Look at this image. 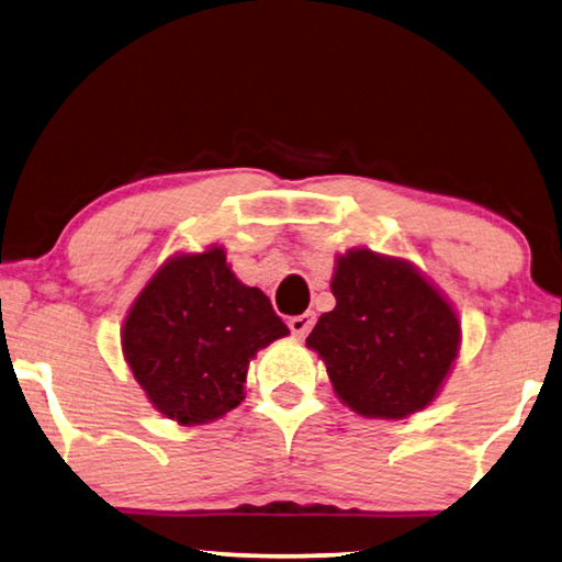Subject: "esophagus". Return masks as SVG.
<instances>
[{
  "instance_id": "obj_1",
  "label": "esophagus",
  "mask_w": 562,
  "mask_h": 562,
  "mask_svg": "<svg viewBox=\"0 0 562 562\" xmlns=\"http://www.w3.org/2000/svg\"><path fill=\"white\" fill-rule=\"evenodd\" d=\"M313 326H316V316L313 313H301V316H293L289 321V328L296 338H306Z\"/></svg>"
}]
</instances>
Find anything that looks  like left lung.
Segmentation results:
<instances>
[{"label": "left lung", "instance_id": "8db88e82", "mask_svg": "<svg viewBox=\"0 0 562 562\" xmlns=\"http://www.w3.org/2000/svg\"><path fill=\"white\" fill-rule=\"evenodd\" d=\"M330 291L306 346L338 400L368 419H405L429 407L454 370L461 323L451 301L400 256L356 246L336 256Z\"/></svg>", "mask_w": 562, "mask_h": 562}]
</instances>
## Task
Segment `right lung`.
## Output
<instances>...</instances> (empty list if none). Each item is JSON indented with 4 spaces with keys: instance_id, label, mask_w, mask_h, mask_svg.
<instances>
[{
    "instance_id": "right-lung-1",
    "label": "right lung",
    "mask_w": 562,
    "mask_h": 562,
    "mask_svg": "<svg viewBox=\"0 0 562 562\" xmlns=\"http://www.w3.org/2000/svg\"><path fill=\"white\" fill-rule=\"evenodd\" d=\"M289 336L271 301L246 286L222 244L182 251L137 293L121 328L123 358L150 405L182 427L222 419L244 402L249 362Z\"/></svg>"
}]
</instances>
